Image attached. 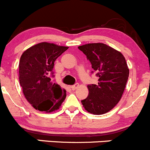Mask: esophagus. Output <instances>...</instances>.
I'll return each instance as SVG.
<instances>
[{
  "mask_svg": "<svg viewBox=\"0 0 150 150\" xmlns=\"http://www.w3.org/2000/svg\"><path fill=\"white\" fill-rule=\"evenodd\" d=\"M78 86H79V84H78V83H75V84L72 85V86H71L70 88H72V90H75V89H76L78 87Z\"/></svg>",
  "mask_w": 150,
  "mask_h": 150,
  "instance_id": "esophagus-1",
  "label": "esophagus"
}]
</instances>
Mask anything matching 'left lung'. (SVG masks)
I'll return each mask as SVG.
<instances>
[{"instance_id":"left-lung-1","label":"left lung","mask_w":150,"mask_h":150,"mask_svg":"<svg viewBox=\"0 0 150 150\" xmlns=\"http://www.w3.org/2000/svg\"><path fill=\"white\" fill-rule=\"evenodd\" d=\"M78 49L90 61L99 78L97 85H88V96L81 103L88 112L104 114L114 108L123 93L129 75L125 57L112 47L101 43H88L79 46Z\"/></svg>"}]
</instances>
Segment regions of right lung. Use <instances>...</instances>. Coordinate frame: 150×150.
Returning a JSON list of instances; mask_svg holds the SVG:
<instances>
[{"label":"right lung","mask_w":150,"mask_h":150,"mask_svg":"<svg viewBox=\"0 0 150 150\" xmlns=\"http://www.w3.org/2000/svg\"><path fill=\"white\" fill-rule=\"evenodd\" d=\"M68 47L54 43H38L27 49L21 56L19 79L29 103L41 112L55 111L66 98V90L51 81L54 62Z\"/></svg>","instance_id":"obj_1"}]
</instances>
